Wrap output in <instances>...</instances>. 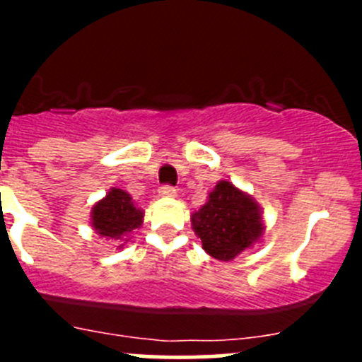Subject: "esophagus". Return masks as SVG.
Listing matches in <instances>:
<instances>
[{"instance_id": "esophagus-1", "label": "esophagus", "mask_w": 362, "mask_h": 362, "mask_svg": "<svg viewBox=\"0 0 362 362\" xmlns=\"http://www.w3.org/2000/svg\"><path fill=\"white\" fill-rule=\"evenodd\" d=\"M159 194L163 196V198H175V196H177V189L171 187V185H160Z\"/></svg>"}]
</instances>
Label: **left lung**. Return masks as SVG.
<instances>
[{
  "label": "left lung",
  "mask_w": 362,
  "mask_h": 362,
  "mask_svg": "<svg viewBox=\"0 0 362 362\" xmlns=\"http://www.w3.org/2000/svg\"><path fill=\"white\" fill-rule=\"evenodd\" d=\"M192 229L208 255L231 261L261 238L264 224L261 206L231 182L221 180L192 215Z\"/></svg>",
  "instance_id": "1"
}]
</instances>
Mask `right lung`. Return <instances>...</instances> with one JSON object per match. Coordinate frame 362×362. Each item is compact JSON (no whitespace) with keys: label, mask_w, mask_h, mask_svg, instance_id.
<instances>
[{"label":"right lung","mask_w":362,"mask_h":362,"mask_svg":"<svg viewBox=\"0 0 362 362\" xmlns=\"http://www.w3.org/2000/svg\"><path fill=\"white\" fill-rule=\"evenodd\" d=\"M144 222V211L134 206L133 198L122 189L112 187L90 211L94 231L107 240L119 243L129 242V235ZM122 247V245H119Z\"/></svg>","instance_id":"add662e5"}]
</instances>
